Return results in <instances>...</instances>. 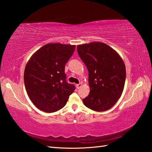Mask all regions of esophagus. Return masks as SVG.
<instances>
[{"label": "esophagus", "mask_w": 152, "mask_h": 152, "mask_svg": "<svg viewBox=\"0 0 152 152\" xmlns=\"http://www.w3.org/2000/svg\"><path fill=\"white\" fill-rule=\"evenodd\" d=\"M76 86H77V89H79V88H80L82 86V84H81V83L77 84V85H76Z\"/></svg>", "instance_id": "34e87169"}]
</instances>
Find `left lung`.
Here are the masks:
<instances>
[{"label": "left lung", "instance_id": "left-lung-1", "mask_svg": "<svg viewBox=\"0 0 152 152\" xmlns=\"http://www.w3.org/2000/svg\"><path fill=\"white\" fill-rule=\"evenodd\" d=\"M77 53L88 71L90 91L83 99L84 104L97 112L109 110L124 88L126 71L123 60L113 49L101 42L77 45Z\"/></svg>", "mask_w": 152, "mask_h": 152}]
</instances>
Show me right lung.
I'll list each match as a JSON object with an SVG mask.
<instances>
[{"label":"right lung","instance_id":"1","mask_svg":"<svg viewBox=\"0 0 152 152\" xmlns=\"http://www.w3.org/2000/svg\"><path fill=\"white\" fill-rule=\"evenodd\" d=\"M75 45L49 43L30 57L24 72L25 89L39 110L54 113L66 105L75 89L66 80L65 65Z\"/></svg>","mask_w":152,"mask_h":152}]
</instances>
